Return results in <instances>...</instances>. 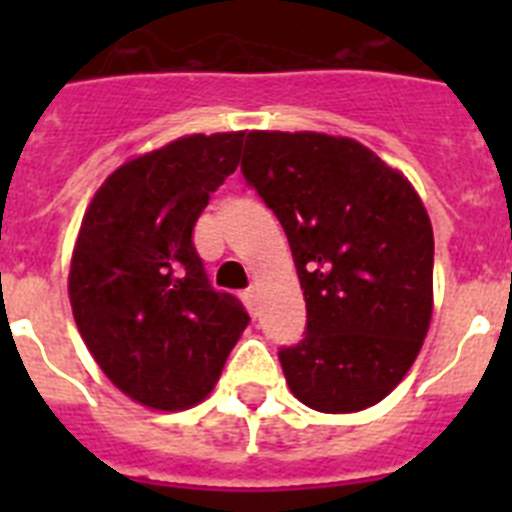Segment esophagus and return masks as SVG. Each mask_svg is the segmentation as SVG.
I'll return each instance as SVG.
<instances>
[{"mask_svg": "<svg viewBox=\"0 0 512 512\" xmlns=\"http://www.w3.org/2000/svg\"><path fill=\"white\" fill-rule=\"evenodd\" d=\"M243 300H246L248 307L253 310V307H256V287H248L246 292H243Z\"/></svg>", "mask_w": 512, "mask_h": 512, "instance_id": "34e87169", "label": "esophagus"}]
</instances>
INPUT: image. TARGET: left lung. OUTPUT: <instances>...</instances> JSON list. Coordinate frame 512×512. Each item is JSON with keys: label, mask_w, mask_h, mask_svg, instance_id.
<instances>
[{"label": "left lung", "mask_w": 512, "mask_h": 512, "mask_svg": "<svg viewBox=\"0 0 512 512\" xmlns=\"http://www.w3.org/2000/svg\"><path fill=\"white\" fill-rule=\"evenodd\" d=\"M243 179L287 233L305 338L279 348L289 390L320 413L390 395L433 312V228L413 184L377 153L325 133L246 135Z\"/></svg>", "instance_id": "left-lung-1"}]
</instances>
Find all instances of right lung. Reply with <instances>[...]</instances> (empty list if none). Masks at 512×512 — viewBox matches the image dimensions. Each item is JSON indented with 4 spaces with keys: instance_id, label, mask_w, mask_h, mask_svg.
I'll return each mask as SVG.
<instances>
[{
    "instance_id": "add662e5",
    "label": "right lung",
    "mask_w": 512,
    "mask_h": 512,
    "mask_svg": "<svg viewBox=\"0 0 512 512\" xmlns=\"http://www.w3.org/2000/svg\"><path fill=\"white\" fill-rule=\"evenodd\" d=\"M243 133L189 135L122 164L81 220L69 274L79 333L117 390L153 410L205 400L248 325L192 230L238 166Z\"/></svg>"
}]
</instances>
